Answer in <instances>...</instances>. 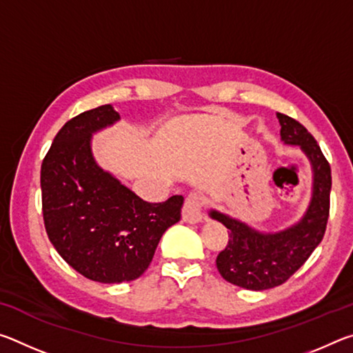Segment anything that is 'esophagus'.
<instances>
[{
    "mask_svg": "<svg viewBox=\"0 0 353 353\" xmlns=\"http://www.w3.org/2000/svg\"><path fill=\"white\" fill-rule=\"evenodd\" d=\"M202 207H204V196L201 193H190L182 207V219L185 223L194 224L202 221Z\"/></svg>",
    "mask_w": 353,
    "mask_h": 353,
    "instance_id": "esophagus-1",
    "label": "esophagus"
}]
</instances>
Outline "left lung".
<instances>
[{"label":"left lung","instance_id":"obj_1","mask_svg":"<svg viewBox=\"0 0 353 353\" xmlns=\"http://www.w3.org/2000/svg\"><path fill=\"white\" fill-rule=\"evenodd\" d=\"M277 117L282 140L301 146L314 170L313 199L305 216L291 229L263 235L225 214L210 213L229 229V243L216 256L219 274L227 282L254 291L285 283L322 241L330 214V163L303 124L283 113H277Z\"/></svg>","mask_w":353,"mask_h":353}]
</instances>
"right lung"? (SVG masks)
Returning a JSON list of instances; mask_svg holds the SVG:
<instances>
[{"label": "right lung", "mask_w": 353, "mask_h": 353, "mask_svg": "<svg viewBox=\"0 0 353 353\" xmlns=\"http://www.w3.org/2000/svg\"><path fill=\"white\" fill-rule=\"evenodd\" d=\"M119 118L110 104L82 112L59 130L40 171L41 212L59 255L101 283L139 279L183 198L146 202L94 163L90 135Z\"/></svg>", "instance_id": "1"}]
</instances>
